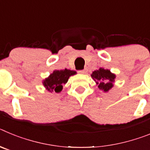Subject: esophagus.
I'll list each match as a JSON object with an SVG mask.
<instances>
[{
    "label": "esophagus",
    "instance_id": "1",
    "mask_svg": "<svg viewBox=\"0 0 150 150\" xmlns=\"http://www.w3.org/2000/svg\"><path fill=\"white\" fill-rule=\"evenodd\" d=\"M86 72H87V69H86V68H84L83 70H80V71H78V73H79V74H86Z\"/></svg>",
    "mask_w": 150,
    "mask_h": 150
}]
</instances>
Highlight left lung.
Here are the masks:
<instances>
[{"instance_id": "8db88e82", "label": "left lung", "mask_w": 150, "mask_h": 150, "mask_svg": "<svg viewBox=\"0 0 150 150\" xmlns=\"http://www.w3.org/2000/svg\"><path fill=\"white\" fill-rule=\"evenodd\" d=\"M91 77L98 84V88L104 91H107L112 87V83L114 82L116 77L113 74H111L109 70H104V68H100L98 71H95Z\"/></svg>"}]
</instances>
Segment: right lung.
I'll use <instances>...</instances> for the list:
<instances>
[{"instance_id":"obj_1","label":"right lung","mask_w":150,"mask_h":150,"mask_svg":"<svg viewBox=\"0 0 150 150\" xmlns=\"http://www.w3.org/2000/svg\"><path fill=\"white\" fill-rule=\"evenodd\" d=\"M76 74V71L67 69L62 71H55L43 81V85L48 91H55L59 93L62 90V85L67 83L70 76Z\"/></svg>"}]
</instances>
